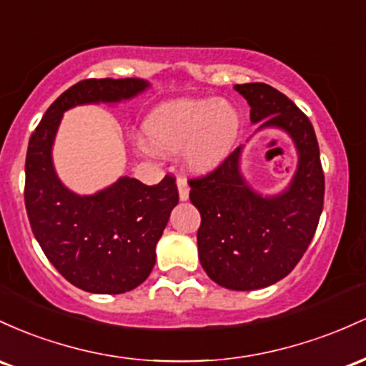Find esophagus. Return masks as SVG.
Masks as SVG:
<instances>
[{"label": "esophagus", "instance_id": "obj_1", "mask_svg": "<svg viewBox=\"0 0 366 366\" xmlns=\"http://www.w3.org/2000/svg\"><path fill=\"white\" fill-rule=\"evenodd\" d=\"M176 184H178L179 199H182V200H188V197H190V187H188L187 179H184L183 176H179L178 182H176Z\"/></svg>", "mask_w": 366, "mask_h": 366}]
</instances>
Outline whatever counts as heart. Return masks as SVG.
Masks as SVG:
<instances>
[{
  "label": "heart",
  "instance_id": "1",
  "mask_svg": "<svg viewBox=\"0 0 366 366\" xmlns=\"http://www.w3.org/2000/svg\"><path fill=\"white\" fill-rule=\"evenodd\" d=\"M238 114L227 102L176 100L159 105L143 122V137L152 149H187L195 171H209L227 157L238 133Z\"/></svg>",
  "mask_w": 366,
  "mask_h": 366
}]
</instances>
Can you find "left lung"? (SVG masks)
I'll return each instance as SVG.
<instances>
[{
    "mask_svg": "<svg viewBox=\"0 0 366 366\" xmlns=\"http://www.w3.org/2000/svg\"><path fill=\"white\" fill-rule=\"evenodd\" d=\"M250 105V121L294 138L299 167L285 194L262 199L238 171L235 149L207 174L188 179L200 212L199 259L217 285L256 290L285 278L305 256L323 211L325 176L313 124L285 94L264 83L235 84Z\"/></svg>",
    "mask_w": 366,
    "mask_h": 366,
    "instance_id": "8db88e82",
    "label": "left lung"
}]
</instances>
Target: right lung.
<instances>
[{
	"mask_svg": "<svg viewBox=\"0 0 366 366\" xmlns=\"http://www.w3.org/2000/svg\"><path fill=\"white\" fill-rule=\"evenodd\" d=\"M147 86L134 77L79 81L48 107L29 139L24 200L32 233L61 277L86 292L122 294L147 280L178 187L171 174L152 187L121 178L97 195H74L53 169V138L71 107L119 102Z\"/></svg>",
	"mask_w": 366,
	"mask_h": 366,
	"instance_id": "1",
	"label": "right lung"
}]
</instances>
